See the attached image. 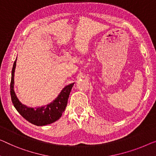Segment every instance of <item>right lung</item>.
<instances>
[{"instance_id":"1","label":"right lung","mask_w":156,"mask_h":156,"mask_svg":"<svg viewBox=\"0 0 156 156\" xmlns=\"http://www.w3.org/2000/svg\"><path fill=\"white\" fill-rule=\"evenodd\" d=\"M16 62H17V58L14 62L12 70L10 83L11 99L16 110L27 121L37 126H43V125L51 124L59 120L64 111L65 108L66 107L69 94L74 83L65 86L54 100L48 104L47 105L36 106L35 108L27 106L20 101L14 90V85H15L14 76H15Z\"/></svg>"}]
</instances>
